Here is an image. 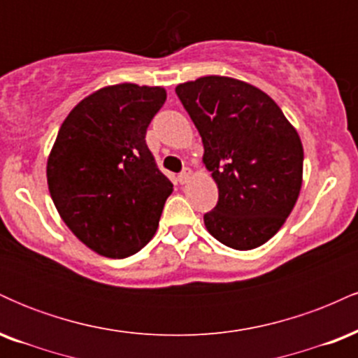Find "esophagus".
Returning <instances> with one entry per match:
<instances>
[{"instance_id":"obj_1","label":"esophagus","mask_w":358,"mask_h":358,"mask_svg":"<svg viewBox=\"0 0 358 358\" xmlns=\"http://www.w3.org/2000/svg\"><path fill=\"white\" fill-rule=\"evenodd\" d=\"M190 176H192V171L190 170H188V168H187V170H183L182 171V173H180L178 175V182L180 183H187L188 182V180H190Z\"/></svg>"}]
</instances>
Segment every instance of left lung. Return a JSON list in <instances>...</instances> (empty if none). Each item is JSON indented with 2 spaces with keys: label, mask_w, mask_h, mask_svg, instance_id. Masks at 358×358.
I'll list each match as a JSON object with an SVG mask.
<instances>
[{
  "label": "left lung",
  "mask_w": 358,
  "mask_h": 358,
  "mask_svg": "<svg viewBox=\"0 0 358 358\" xmlns=\"http://www.w3.org/2000/svg\"><path fill=\"white\" fill-rule=\"evenodd\" d=\"M203 143V165L219 202L203 222L227 248L250 250L282 227L303 185L298 131L266 92L248 82L205 76L175 87Z\"/></svg>",
  "instance_id": "obj_1"
}]
</instances>
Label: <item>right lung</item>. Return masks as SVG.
<instances>
[{"label": "right lung", "mask_w": 358, "mask_h": 358, "mask_svg": "<svg viewBox=\"0 0 358 358\" xmlns=\"http://www.w3.org/2000/svg\"><path fill=\"white\" fill-rule=\"evenodd\" d=\"M165 101L158 85H106L62 122L47 159L48 190L65 225L99 256L136 254L158 229L173 185L145 136Z\"/></svg>", "instance_id": "obj_1"}]
</instances>
